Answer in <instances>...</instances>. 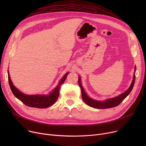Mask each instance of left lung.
<instances>
[{
  "label": "left lung",
  "instance_id": "1",
  "mask_svg": "<svg viewBox=\"0 0 146 146\" xmlns=\"http://www.w3.org/2000/svg\"><path fill=\"white\" fill-rule=\"evenodd\" d=\"M135 71L136 67H135ZM135 73L133 76V79L132 81V83L130 85L129 88L125 92L122 93V94L119 95V96L115 97L113 98H110L104 101H96L95 100V99H92L89 98L87 94L85 93V90L83 89V88L81 84V79L80 76L79 77V80H78V83L79 85V86L81 89V92H82V96L83 101L85 102L89 106L93 107L94 108H97V109H106V108H113V107L117 106L119 105L122 101H123L124 99L130 94L131 92L134 85L135 83Z\"/></svg>",
  "mask_w": 146,
  "mask_h": 146
}]
</instances>
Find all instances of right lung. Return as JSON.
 Instances as JSON below:
<instances>
[{
	"instance_id": "1",
	"label": "right lung",
	"mask_w": 146,
	"mask_h": 146,
	"mask_svg": "<svg viewBox=\"0 0 146 146\" xmlns=\"http://www.w3.org/2000/svg\"><path fill=\"white\" fill-rule=\"evenodd\" d=\"M7 74H8V81L9 86L13 94L15 97L17 98L19 100H20L22 103H24L25 105L28 106L37 108H45L51 106L57 101L59 95V90L60 86L62 85L63 82L66 79L68 73H67L64 75L62 79H61L58 85L48 95H29L24 94L22 93L21 92H20L18 89H17V88L13 85L10 78L9 71L7 72Z\"/></svg>"
}]
</instances>
